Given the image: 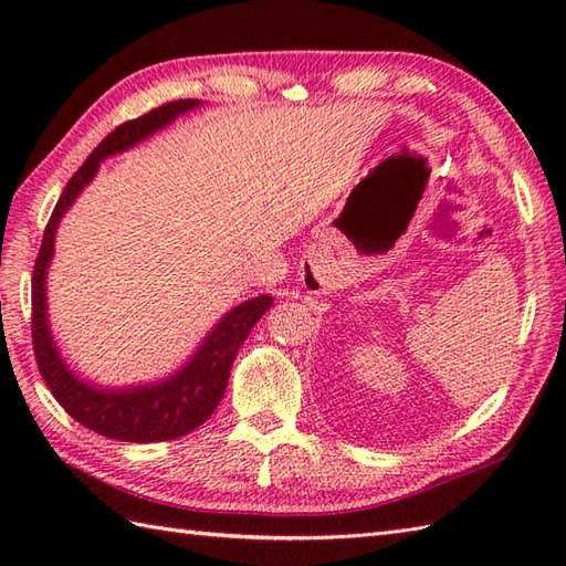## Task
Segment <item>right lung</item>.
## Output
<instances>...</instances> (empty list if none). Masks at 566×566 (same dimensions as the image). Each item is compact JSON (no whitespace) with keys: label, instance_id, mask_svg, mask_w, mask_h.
Returning a JSON list of instances; mask_svg holds the SVG:
<instances>
[{"label":"right lung","instance_id":"obj_1","mask_svg":"<svg viewBox=\"0 0 566 566\" xmlns=\"http://www.w3.org/2000/svg\"><path fill=\"white\" fill-rule=\"evenodd\" d=\"M191 106H199L197 99H177L163 106H155L148 114L116 126L97 148L90 153V158L80 165V170L72 175L60 195L55 209L48 219L43 231L39 258L33 264L31 276V338H33V355L35 365L48 389L55 396V401L65 408V413L72 416L94 432L104 438L122 440V442H163L172 438H182L187 432L199 428L207 420L219 401L231 377L233 359L245 343L252 326L262 318L264 311L272 306V296H255L250 302L235 306L231 314L211 331V335L199 353L189 359L182 371L175 377L165 379L150 387L109 391L97 389L90 384L80 381L60 359L55 345L51 340L45 318V270L53 255V240L57 221L82 187L90 182L97 172L99 160L106 155L122 153L138 140L148 138L155 130L170 124L175 116L185 114Z\"/></svg>","mask_w":566,"mask_h":566}]
</instances>
